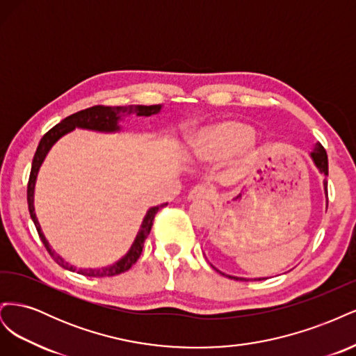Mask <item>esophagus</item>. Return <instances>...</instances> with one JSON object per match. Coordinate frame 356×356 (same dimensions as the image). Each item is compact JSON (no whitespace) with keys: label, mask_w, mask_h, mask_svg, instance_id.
<instances>
[{"label":"esophagus","mask_w":356,"mask_h":356,"mask_svg":"<svg viewBox=\"0 0 356 356\" xmlns=\"http://www.w3.org/2000/svg\"><path fill=\"white\" fill-rule=\"evenodd\" d=\"M211 197V191L203 187V186H196L188 193V200L190 202H196V200H207Z\"/></svg>","instance_id":"1"}]
</instances>
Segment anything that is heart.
Returning a JSON list of instances; mask_svg holds the SVG:
<instances>
[{"mask_svg":"<svg viewBox=\"0 0 356 356\" xmlns=\"http://www.w3.org/2000/svg\"><path fill=\"white\" fill-rule=\"evenodd\" d=\"M250 124L236 120H221L200 127L191 135V156L202 163H220L234 159V166L243 169L258 154Z\"/></svg>","mask_w":356,"mask_h":356,"instance_id":"b5f03b06","label":"heart"}]
</instances>
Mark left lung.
<instances>
[{
    "instance_id": "left-lung-1",
    "label": "left lung",
    "mask_w": 356,
    "mask_h": 356,
    "mask_svg": "<svg viewBox=\"0 0 356 356\" xmlns=\"http://www.w3.org/2000/svg\"><path fill=\"white\" fill-rule=\"evenodd\" d=\"M310 159L314 160V163H315V166L318 168V170L321 172V174L325 177V179H324V191H325L327 204H328V195H327V186H328V182H327V177H328V157H327V152L324 149V147H322L321 144H316L315 148L310 152ZM212 267H213V266H212ZM213 268H215V267H213ZM215 270H217V268H215ZM217 272H220V270H217ZM220 273H221L222 276L233 277V279H236V281H252V279L230 276V275H225V273H222V272H220ZM263 279H266V277H254V281H263Z\"/></svg>"
}]
</instances>
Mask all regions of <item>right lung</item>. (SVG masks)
<instances>
[{
	"instance_id": "right-lung-1",
	"label": "right lung",
	"mask_w": 356,
	"mask_h": 356,
	"mask_svg": "<svg viewBox=\"0 0 356 356\" xmlns=\"http://www.w3.org/2000/svg\"><path fill=\"white\" fill-rule=\"evenodd\" d=\"M161 105H127V106H104V105H96L92 106V108L83 110L75 113L56 124L55 127H51L50 131L41 138V141L37 147V152L34 156V160H32V168H31V175H29V181H28V209L31 213V218L34 221L38 236L41 242L44 243L46 250L49 251V254L51 255L53 260H55L60 267L65 268V270L70 272H77L83 276H90V277H104V276H115L120 275L126 270H129L136 261L139 255L143 252L144 248V242L148 238L149 230L153 227V221L156 213L160 208L166 207L168 203H161L157 204V207L149 208L145 213V217L141 222V227H139L136 238L131 246V250L126 252V255H123L120 260L115 261L111 266L106 267H99V268H77L75 266L70 264L65 258H62L59 254H56L55 251L51 250L50 243L47 242L44 233L41 232L40 222L37 220L35 215V208H34V190H35V182H37V175L38 170L44 161L46 156L49 154V152L51 149V147L55 145L62 136H65L67 134L72 132L74 129H86V131H93V132H102V134H115L120 132L122 127L120 123L126 115L131 114H136V115H145L149 117L153 114L160 113Z\"/></svg>"
}]
</instances>
